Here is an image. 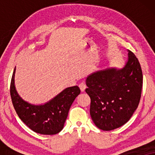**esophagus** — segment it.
Segmentation results:
<instances>
[{"label":"esophagus","mask_w":155,"mask_h":155,"mask_svg":"<svg viewBox=\"0 0 155 155\" xmlns=\"http://www.w3.org/2000/svg\"><path fill=\"white\" fill-rule=\"evenodd\" d=\"M79 87H80V90H81L82 92H84V91L85 90L87 86H86V84H85V83H84V82H81V83L79 84Z\"/></svg>","instance_id":"34e87169"}]
</instances>
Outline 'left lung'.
I'll use <instances>...</instances> for the list:
<instances>
[{
    "label": "left lung",
    "instance_id": "left-lung-1",
    "mask_svg": "<svg viewBox=\"0 0 155 155\" xmlns=\"http://www.w3.org/2000/svg\"><path fill=\"white\" fill-rule=\"evenodd\" d=\"M143 81L140 64L130 51L122 69L108 68L89 75L85 92L90 97V115L97 127L108 131L128 122L138 107Z\"/></svg>",
    "mask_w": 155,
    "mask_h": 155
}]
</instances>
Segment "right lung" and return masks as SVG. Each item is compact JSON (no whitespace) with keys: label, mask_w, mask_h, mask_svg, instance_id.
<instances>
[{"label":"right lung","mask_w":155,"mask_h":155,"mask_svg":"<svg viewBox=\"0 0 155 155\" xmlns=\"http://www.w3.org/2000/svg\"><path fill=\"white\" fill-rule=\"evenodd\" d=\"M10 82V97L19 118L31 130L43 135H55L63 128L70 108L80 94L78 86L65 89L62 92L44 105L35 106L23 101L16 92L14 78Z\"/></svg>","instance_id":"1"}]
</instances>
